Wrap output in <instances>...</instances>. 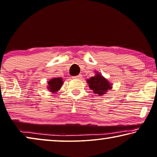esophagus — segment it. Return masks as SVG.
Returning a JSON list of instances; mask_svg holds the SVG:
<instances>
[{
  "label": "esophagus",
  "instance_id": "esophagus-1",
  "mask_svg": "<svg viewBox=\"0 0 157 157\" xmlns=\"http://www.w3.org/2000/svg\"><path fill=\"white\" fill-rule=\"evenodd\" d=\"M82 78L81 75H77V76L72 77V78H74V79H79V78Z\"/></svg>",
  "mask_w": 157,
  "mask_h": 157
}]
</instances>
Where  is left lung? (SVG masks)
<instances>
[{"instance_id": "8db88e82", "label": "left lung", "mask_w": 157, "mask_h": 157, "mask_svg": "<svg viewBox=\"0 0 157 157\" xmlns=\"http://www.w3.org/2000/svg\"><path fill=\"white\" fill-rule=\"evenodd\" d=\"M95 73L94 76L88 79L86 82L94 93L99 96H102L106 94L108 90H111L112 84L104 78L99 72H95Z\"/></svg>"}]
</instances>
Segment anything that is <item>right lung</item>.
I'll return each mask as SVG.
<instances>
[{
    "mask_svg": "<svg viewBox=\"0 0 157 157\" xmlns=\"http://www.w3.org/2000/svg\"><path fill=\"white\" fill-rule=\"evenodd\" d=\"M63 81L61 78H52L48 82V90L49 92L55 93L60 90L63 85Z\"/></svg>",
    "mask_w": 157,
    "mask_h": 157,
    "instance_id": "obj_1",
    "label": "right lung"
}]
</instances>
